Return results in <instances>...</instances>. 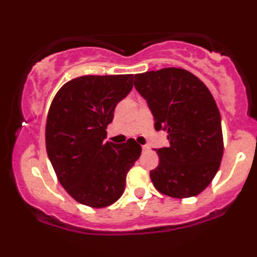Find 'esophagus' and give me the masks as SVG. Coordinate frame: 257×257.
Wrapping results in <instances>:
<instances>
[{
	"label": "esophagus",
	"mask_w": 257,
	"mask_h": 257,
	"mask_svg": "<svg viewBox=\"0 0 257 257\" xmlns=\"http://www.w3.org/2000/svg\"><path fill=\"white\" fill-rule=\"evenodd\" d=\"M141 147H143V151H144V152L149 151V150H150V147L147 146V145H144V146H141Z\"/></svg>",
	"instance_id": "34e87169"
}]
</instances>
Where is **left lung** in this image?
<instances>
[{"label":"left lung","mask_w":257,"mask_h":257,"mask_svg":"<svg viewBox=\"0 0 257 257\" xmlns=\"http://www.w3.org/2000/svg\"><path fill=\"white\" fill-rule=\"evenodd\" d=\"M134 85L155 117L156 131H166L170 144L156 150L153 186L173 198L197 196L213 181L223 155L221 116L210 90L179 67L138 73Z\"/></svg>","instance_id":"8db88e82"}]
</instances>
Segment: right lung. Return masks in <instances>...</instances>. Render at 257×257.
<instances>
[{"mask_svg":"<svg viewBox=\"0 0 257 257\" xmlns=\"http://www.w3.org/2000/svg\"><path fill=\"white\" fill-rule=\"evenodd\" d=\"M133 88V75L82 76L59 89L47 116L46 149L61 186L73 199L105 208L119 199L141 146L105 141L113 111Z\"/></svg>","mask_w":257,"mask_h":257,"instance_id":"1","label":"right lung"}]
</instances>
